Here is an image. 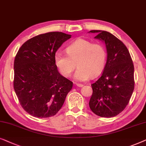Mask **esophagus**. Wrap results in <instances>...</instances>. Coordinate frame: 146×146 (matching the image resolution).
Returning a JSON list of instances; mask_svg holds the SVG:
<instances>
[{"instance_id": "34e87169", "label": "esophagus", "mask_w": 146, "mask_h": 146, "mask_svg": "<svg viewBox=\"0 0 146 146\" xmlns=\"http://www.w3.org/2000/svg\"><path fill=\"white\" fill-rule=\"evenodd\" d=\"M76 85H77V87H83V84H81V83H76Z\"/></svg>"}]
</instances>
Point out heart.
Here are the masks:
<instances>
[{
	"label": "heart",
	"instance_id": "obj_1",
	"mask_svg": "<svg viewBox=\"0 0 146 146\" xmlns=\"http://www.w3.org/2000/svg\"><path fill=\"white\" fill-rule=\"evenodd\" d=\"M67 55L56 52L54 61L61 74L69 77L76 67L74 78L84 81L89 77L94 78L104 71L106 64L107 53L104 46L93 44L89 40L78 38L66 48Z\"/></svg>",
	"mask_w": 146,
	"mask_h": 146
}]
</instances>
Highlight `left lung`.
<instances>
[{"label":"left lung","instance_id":"1","mask_svg":"<svg viewBox=\"0 0 146 146\" xmlns=\"http://www.w3.org/2000/svg\"><path fill=\"white\" fill-rule=\"evenodd\" d=\"M95 38L106 44L107 62L100 78L91 85L93 94L89 105L97 115L115 117L129 102L134 89V67L129 50L110 33L93 30Z\"/></svg>","mask_w":146,"mask_h":146}]
</instances>
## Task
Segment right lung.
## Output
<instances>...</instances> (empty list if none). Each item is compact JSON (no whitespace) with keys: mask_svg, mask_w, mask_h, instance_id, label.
I'll return each mask as SVG.
<instances>
[{"mask_svg":"<svg viewBox=\"0 0 146 146\" xmlns=\"http://www.w3.org/2000/svg\"><path fill=\"white\" fill-rule=\"evenodd\" d=\"M71 35L50 32L31 38L14 61V89L22 108L36 117L55 115L62 108L73 82L61 75L54 61L57 50Z\"/></svg>","mask_w":146,"mask_h":146,"instance_id":"right-lung-1","label":"right lung"}]
</instances>
